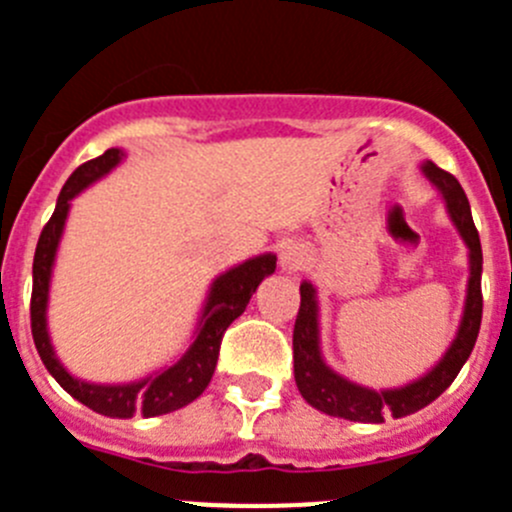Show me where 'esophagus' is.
<instances>
[{"instance_id": "obj_1", "label": "esophagus", "mask_w": 512, "mask_h": 512, "mask_svg": "<svg viewBox=\"0 0 512 512\" xmlns=\"http://www.w3.org/2000/svg\"><path fill=\"white\" fill-rule=\"evenodd\" d=\"M302 265H305V255L300 252V247L290 245V247H285V250L280 252L282 272H297Z\"/></svg>"}]
</instances>
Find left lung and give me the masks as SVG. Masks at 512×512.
Here are the masks:
<instances>
[{"label": "left lung", "instance_id": "1", "mask_svg": "<svg viewBox=\"0 0 512 512\" xmlns=\"http://www.w3.org/2000/svg\"><path fill=\"white\" fill-rule=\"evenodd\" d=\"M425 177L433 182L443 195L448 215L453 225L458 227L460 237L470 250V277L468 295H465L463 320H460L458 335L453 345L448 347L438 365L425 372L418 380L408 382L403 388L393 390H370L357 382L337 375L320 352V322H317V295L310 282L300 285V312L292 332V357H295V382L302 398L317 408L320 413L332 418H345L352 423H385V415L405 418V415L418 413L420 408L433 403L435 398L450 388V382L458 377L460 367L473 352L475 340L483 320V292H480V275H483V250H480V237L475 230L470 202L465 197L463 187L450 172L440 170L433 162L423 165Z\"/></svg>", "mask_w": 512, "mask_h": 512}]
</instances>
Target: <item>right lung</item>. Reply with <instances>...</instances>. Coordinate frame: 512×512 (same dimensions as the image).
<instances>
[{"label":"right lung","instance_id":"right-lung-1","mask_svg":"<svg viewBox=\"0 0 512 512\" xmlns=\"http://www.w3.org/2000/svg\"><path fill=\"white\" fill-rule=\"evenodd\" d=\"M122 157L124 150L112 147L104 155L79 165L72 172V177L64 182L62 192L57 197V207H54L52 217L44 225L37 242V252H34L32 307H29V315H32L34 345H37L44 367L74 400L87 405L94 413L107 415V418H132V415L155 418V415H165L172 413V410L185 408V405H190L192 400H197L205 393L212 375H215L222 335L232 325V320H237L245 312L257 285L267 275L275 272L277 257L272 252L257 255L252 260H245L242 265L232 267V270L222 272L212 282L210 295H207L205 307H202L200 322H197V330L192 335L195 340L182 352L180 360H175L172 365L162 367V370L152 372V375L142 377V380L122 382V385H97V382H84L79 377L69 375L62 362L57 360V355H54L47 330L49 280H52L54 257H57L64 222H67L69 205H72L74 197L84 187L97 182L99 177L112 172L122 162Z\"/></svg>","mask_w":512,"mask_h":512}]
</instances>
